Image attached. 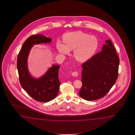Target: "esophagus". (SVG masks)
<instances>
[{"instance_id": "esophagus-1", "label": "esophagus", "mask_w": 135, "mask_h": 135, "mask_svg": "<svg viewBox=\"0 0 135 135\" xmlns=\"http://www.w3.org/2000/svg\"><path fill=\"white\" fill-rule=\"evenodd\" d=\"M78 75V72L77 71L73 72L72 73V75L74 76V77H77Z\"/></svg>"}]
</instances>
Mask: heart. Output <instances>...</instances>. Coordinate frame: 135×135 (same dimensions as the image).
Returning <instances> with one entry per match:
<instances>
[{
    "mask_svg": "<svg viewBox=\"0 0 135 135\" xmlns=\"http://www.w3.org/2000/svg\"><path fill=\"white\" fill-rule=\"evenodd\" d=\"M64 42L57 41L56 47L62 55H68L73 50V56L76 60L84 62L92 57L98 48V40L94 36L83 32L66 33L63 37Z\"/></svg>",
    "mask_w": 135,
    "mask_h": 135,
    "instance_id": "obj_1",
    "label": "heart"
}]
</instances>
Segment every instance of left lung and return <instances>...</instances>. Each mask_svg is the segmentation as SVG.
<instances>
[{
	"label": "left lung",
	"instance_id": "left-lung-1",
	"mask_svg": "<svg viewBox=\"0 0 135 135\" xmlns=\"http://www.w3.org/2000/svg\"><path fill=\"white\" fill-rule=\"evenodd\" d=\"M111 40H107L102 51L83 64L81 98L95 100L107 95L118 77L119 58Z\"/></svg>",
	"mask_w": 135,
	"mask_h": 135
}]
</instances>
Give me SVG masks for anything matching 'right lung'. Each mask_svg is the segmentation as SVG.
<instances>
[{
    "instance_id": "obj_1",
    "label": "right lung",
    "mask_w": 135,
    "mask_h": 135,
    "mask_svg": "<svg viewBox=\"0 0 135 135\" xmlns=\"http://www.w3.org/2000/svg\"><path fill=\"white\" fill-rule=\"evenodd\" d=\"M52 39L42 35H32L26 40L18 54L17 68L19 80L23 89L36 100L47 102L57 95L60 82L58 72L60 66L53 65L41 77L36 79L29 73L27 57L30 49L34 44L50 43Z\"/></svg>"
}]
</instances>
